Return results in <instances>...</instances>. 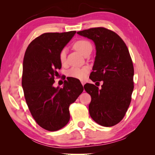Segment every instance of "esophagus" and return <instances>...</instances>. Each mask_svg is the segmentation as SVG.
Here are the masks:
<instances>
[{"label": "esophagus", "mask_w": 155, "mask_h": 155, "mask_svg": "<svg viewBox=\"0 0 155 155\" xmlns=\"http://www.w3.org/2000/svg\"><path fill=\"white\" fill-rule=\"evenodd\" d=\"M81 84H82L83 85H85V81H81Z\"/></svg>", "instance_id": "esophagus-1"}]
</instances>
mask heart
<instances>
[{
	"mask_svg": "<svg viewBox=\"0 0 155 155\" xmlns=\"http://www.w3.org/2000/svg\"><path fill=\"white\" fill-rule=\"evenodd\" d=\"M74 48L79 52L81 54L85 53V52L89 48H91V45L90 41L85 40H80L76 41L74 44ZM59 60L62 64H64L66 61V51L65 49H63L60 52ZM89 70L87 68H72L68 72V75L70 77H73L78 79H84L88 74Z\"/></svg>",
	"mask_w": 155,
	"mask_h": 155,
	"instance_id": "heart-1",
	"label": "heart"
}]
</instances>
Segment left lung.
<instances>
[{
  "label": "left lung",
  "instance_id": "8db88e82",
  "mask_svg": "<svg viewBox=\"0 0 155 155\" xmlns=\"http://www.w3.org/2000/svg\"><path fill=\"white\" fill-rule=\"evenodd\" d=\"M91 40L96 57L90 79L103 81L101 89L86 83L84 89L91 98L89 112L91 118L103 127H113L123 119L130 105L134 68L127 45L112 31L103 27L77 32Z\"/></svg>",
  "mask_w": 155,
  "mask_h": 155
}]
</instances>
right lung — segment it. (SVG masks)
<instances>
[{
	"instance_id": "1",
	"label": "right lung",
	"mask_w": 155,
	"mask_h": 155,
	"mask_svg": "<svg viewBox=\"0 0 155 155\" xmlns=\"http://www.w3.org/2000/svg\"><path fill=\"white\" fill-rule=\"evenodd\" d=\"M76 31L46 33L36 38L26 50L22 86L34 120L49 131H56L70 120L69 107L83 92L80 81L69 78L63 87H54V77L61 69L59 54Z\"/></svg>"
}]
</instances>
